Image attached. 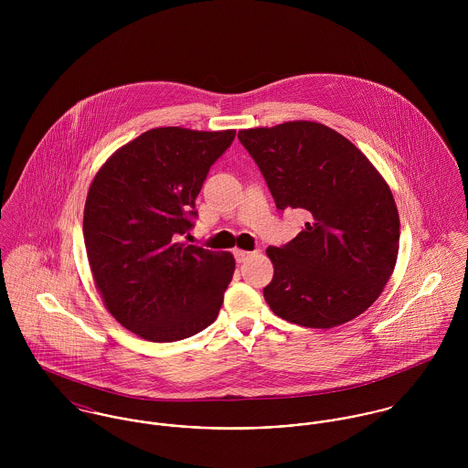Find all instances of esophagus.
Instances as JSON below:
<instances>
[{"label": "esophagus", "instance_id": "obj_1", "mask_svg": "<svg viewBox=\"0 0 468 468\" xmlns=\"http://www.w3.org/2000/svg\"><path fill=\"white\" fill-rule=\"evenodd\" d=\"M234 258H236V261L238 263H245L249 258H252V252H249V250H239V249H236L234 250Z\"/></svg>", "mask_w": 468, "mask_h": 468}]
</instances>
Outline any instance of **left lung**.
I'll list each match as a JSON object with an SVG mask.
<instances>
[{
    "label": "left lung",
    "instance_id": "obj_1",
    "mask_svg": "<svg viewBox=\"0 0 468 468\" xmlns=\"http://www.w3.org/2000/svg\"><path fill=\"white\" fill-rule=\"evenodd\" d=\"M279 210L306 212L304 229L268 247L270 310L306 328H335L364 314L389 281L400 218L382 175L346 136L293 121L238 133Z\"/></svg>",
    "mask_w": 468,
    "mask_h": 468
}]
</instances>
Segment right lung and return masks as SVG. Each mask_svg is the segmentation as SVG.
Returning <instances> with one entry per match:
<instances>
[{
  "mask_svg": "<svg viewBox=\"0 0 468 468\" xmlns=\"http://www.w3.org/2000/svg\"><path fill=\"white\" fill-rule=\"evenodd\" d=\"M234 130L154 128L117 149L95 175L84 205V243L108 312L151 342L200 334L221 308L236 261L180 243L210 165Z\"/></svg>",
  "mask_w": 468,
  "mask_h": 468,
  "instance_id": "obj_1",
  "label": "right lung"
}]
</instances>
